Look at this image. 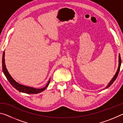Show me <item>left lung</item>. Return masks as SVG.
<instances>
[{
    "instance_id": "1",
    "label": "left lung",
    "mask_w": 123,
    "mask_h": 123,
    "mask_svg": "<svg viewBox=\"0 0 123 123\" xmlns=\"http://www.w3.org/2000/svg\"><path fill=\"white\" fill-rule=\"evenodd\" d=\"M121 62H122V61H121V58H120V55H119V66H118V70H117V71L116 73V74H115V75L114 76V77L113 78V79H112V80L110 82V83L109 84V85H108L107 86V87H106V88H107L108 87H110V86H111V85H112V84H113V83L114 82V81L116 80V79H117V78L118 75V74H119V70H120V65H121Z\"/></svg>"
}]
</instances>
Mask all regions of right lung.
Listing matches in <instances>:
<instances>
[{"mask_svg":"<svg viewBox=\"0 0 123 123\" xmlns=\"http://www.w3.org/2000/svg\"><path fill=\"white\" fill-rule=\"evenodd\" d=\"M4 57H5V52L4 51L3 54V59H2V67H3V73L4 74H5V75L6 76V78L7 79V80L9 81L12 86H13L14 88H16L17 90H18L19 92H21L23 93H28V94H37V93H40L41 92L45 90V89L47 88V87L48 86L50 83V80L48 82L46 86L44 87V88L40 89L34 88H33V87L25 86H24V85L18 84V82H17L16 81L12 78L11 76L10 75V74L9 73V72H8L6 68V66L5 64V59H4Z\"/></svg>","mask_w":123,"mask_h":123,"instance_id":"add662e5","label":"right lung"}]
</instances>
